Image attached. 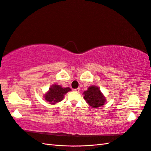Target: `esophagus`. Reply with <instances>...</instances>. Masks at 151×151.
Segmentation results:
<instances>
[{
    "label": "esophagus",
    "instance_id": "34e87169",
    "mask_svg": "<svg viewBox=\"0 0 151 151\" xmlns=\"http://www.w3.org/2000/svg\"><path fill=\"white\" fill-rule=\"evenodd\" d=\"M79 88H77V89H74V91H75V92H79Z\"/></svg>",
    "mask_w": 151,
    "mask_h": 151
}]
</instances>
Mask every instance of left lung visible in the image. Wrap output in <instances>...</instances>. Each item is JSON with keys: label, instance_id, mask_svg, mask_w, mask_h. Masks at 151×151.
<instances>
[{"label": "left lung", "instance_id": "obj_1", "mask_svg": "<svg viewBox=\"0 0 151 151\" xmlns=\"http://www.w3.org/2000/svg\"><path fill=\"white\" fill-rule=\"evenodd\" d=\"M84 98L92 108H98L105 103V98L98 87L92 86L84 92Z\"/></svg>", "mask_w": 151, "mask_h": 151}]
</instances>
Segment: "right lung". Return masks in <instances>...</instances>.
Masks as SVG:
<instances>
[{"label":"right lung","mask_w":151,"mask_h":151,"mask_svg":"<svg viewBox=\"0 0 151 151\" xmlns=\"http://www.w3.org/2000/svg\"><path fill=\"white\" fill-rule=\"evenodd\" d=\"M70 90L69 88H62L60 86L55 84L50 88L49 91L44 97L50 104H55L61 101L64 95Z\"/></svg>","instance_id":"right-lung-1"}]
</instances>
